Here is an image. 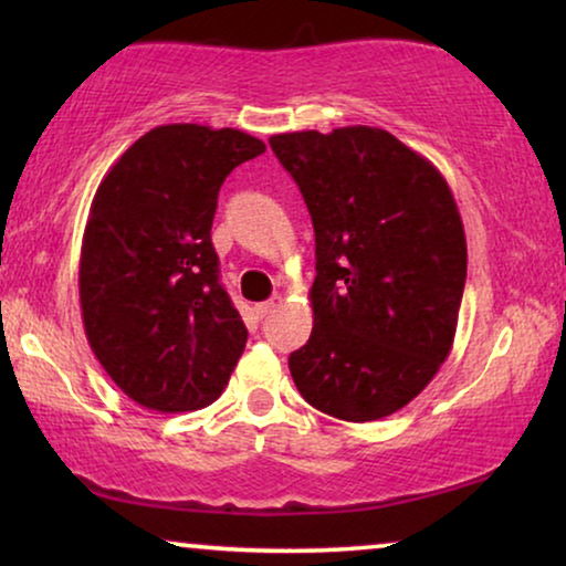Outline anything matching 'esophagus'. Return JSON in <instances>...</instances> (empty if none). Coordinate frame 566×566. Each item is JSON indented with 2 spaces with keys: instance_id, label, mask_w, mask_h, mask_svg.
I'll return each instance as SVG.
<instances>
[{
  "instance_id": "obj_1",
  "label": "esophagus",
  "mask_w": 566,
  "mask_h": 566,
  "mask_svg": "<svg viewBox=\"0 0 566 566\" xmlns=\"http://www.w3.org/2000/svg\"><path fill=\"white\" fill-rule=\"evenodd\" d=\"M283 304V298L281 296H275V298H270V301H265V304H260L258 308H254V312H258V316H260V319H265V316H270V314H273L275 312V308L277 306H281Z\"/></svg>"
}]
</instances>
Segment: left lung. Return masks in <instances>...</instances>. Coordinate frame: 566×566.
Wrapping results in <instances>:
<instances>
[{"label": "left lung", "mask_w": 566, "mask_h": 566, "mask_svg": "<svg viewBox=\"0 0 566 566\" xmlns=\"http://www.w3.org/2000/svg\"><path fill=\"white\" fill-rule=\"evenodd\" d=\"M312 213L314 329L291 353L308 405L370 422L409 405L451 353L467 237L446 177L384 128L270 138Z\"/></svg>", "instance_id": "obj_1"}]
</instances>
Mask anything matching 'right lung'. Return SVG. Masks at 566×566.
Here are the masks:
<instances>
[{"label": "right lung", "instance_id": "add662e5", "mask_svg": "<svg viewBox=\"0 0 566 566\" xmlns=\"http://www.w3.org/2000/svg\"><path fill=\"white\" fill-rule=\"evenodd\" d=\"M265 151L237 128L172 123L144 134L103 177L82 239L90 347L146 409L192 412L221 397L247 327L219 283L211 242L231 169Z\"/></svg>", "mask_w": 566, "mask_h": 566}]
</instances>
